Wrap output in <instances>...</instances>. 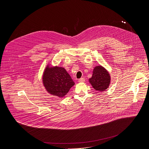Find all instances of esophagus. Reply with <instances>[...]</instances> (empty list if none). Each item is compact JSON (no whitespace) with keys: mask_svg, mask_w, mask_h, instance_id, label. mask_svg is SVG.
Instances as JSON below:
<instances>
[{"mask_svg":"<svg viewBox=\"0 0 149 149\" xmlns=\"http://www.w3.org/2000/svg\"><path fill=\"white\" fill-rule=\"evenodd\" d=\"M85 81V79L84 78H81L80 79H78L79 82H84Z\"/></svg>","mask_w":149,"mask_h":149,"instance_id":"obj_1","label":"esophagus"}]
</instances>
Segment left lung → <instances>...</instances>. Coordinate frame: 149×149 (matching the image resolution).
Segmentation results:
<instances>
[{
    "mask_svg": "<svg viewBox=\"0 0 149 149\" xmlns=\"http://www.w3.org/2000/svg\"><path fill=\"white\" fill-rule=\"evenodd\" d=\"M94 90L98 91H104L110 86L111 77L109 71L101 65L94 67L91 78L89 79Z\"/></svg>",
    "mask_w": 149,
    "mask_h": 149,
    "instance_id": "8db88e82",
    "label": "left lung"
}]
</instances>
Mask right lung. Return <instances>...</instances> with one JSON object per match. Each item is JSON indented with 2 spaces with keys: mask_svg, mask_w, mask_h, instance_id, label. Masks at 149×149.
I'll use <instances>...</instances> for the list:
<instances>
[{
  "mask_svg": "<svg viewBox=\"0 0 149 149\" xmlns=\"http://www.w3.org/2000/svg\"><path fill=\"white\" fill-rule=\"evenodd\" d=\"M42 82L49 94L59 98L67 95L75 84L64 68L49 65H47L44 70Z\"/></svg>",
  "mask_w": 149,
  "mask_h": 149,
  "instance_id": "1",
  "label": "right lung"
}]
</instances>
